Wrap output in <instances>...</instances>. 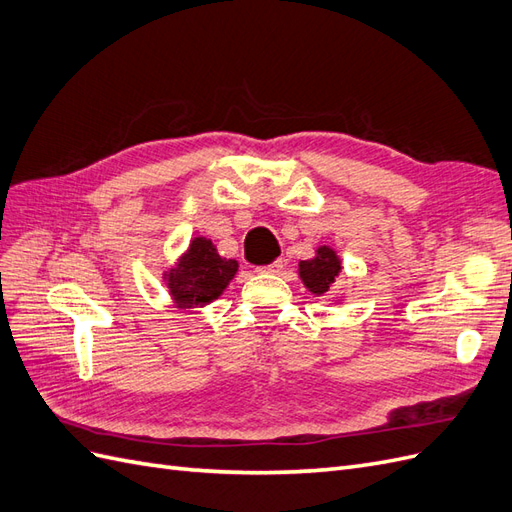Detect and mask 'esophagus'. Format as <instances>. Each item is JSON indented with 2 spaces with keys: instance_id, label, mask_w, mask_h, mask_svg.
<instances>
[{
  "instance_id": "34e87169",
  "label": "esophagus",
  "mask_w": 512,
  "mask_h": 512,
  "mask_svg": "<svg viewBox=\"0 0 512 512\" xmlns=\"http://www.w3.org/2000/svg\"><path fill=\"white\" fill-rule=\"evenodd\" d=\"M282 269H284V262H282V260H275V262H271V265L258 267L256 271H258V273H265V275H277Z\"/></svg>"
}]
</instances>
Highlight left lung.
<instances>
[{
  "label": "left lung",
  "instance_id": "left-lung-1",
  "mask_svg": "<svg viewBox=\"0 0 512 512\" xmlns=\"http://www.w3.org/2000/svg\"><path fill=\"white\" fill-rule=\"evenodd\" d=\"M339 271H342V260L329 245H320L314 258L299 262V277L305 288L316 297H324L331 292Z\"/></svg>",
  "mask_w": 512,
  "mask_h": 512
}]
</instances>
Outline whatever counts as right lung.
<instances>
[{
    "mask_svg": "<svg viewBox=\"0 0 512 512\" xmlns=\"http://www.w3.org/2000/svg\"><path fill=\"white\" fill-rule=\"evenodd\" d=\"M239 269L237 260L222 258L207 237H194L177 265L164 273L170 297L181 309L205 307L226 290Z\"/></svg>",
    "mask_w": 512,
    "mask_h": 512,
    "instance_id": "add662e5",
    "label": "right lung"
}]
</instances>
